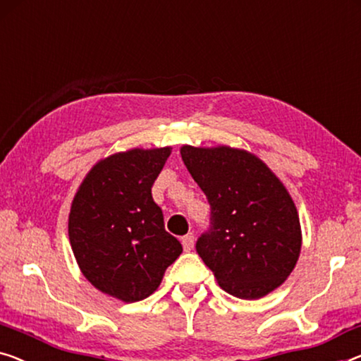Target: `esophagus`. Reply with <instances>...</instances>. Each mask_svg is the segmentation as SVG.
Listing matches in <instances>:
<instances>
[{"label":"esophagus","instance_id":"34e87169","mask_svg":"<svg viewBox=\"0 0 361 361\" xmlns=\"http://www.w3.org/2000/svg\"><path fill=\"white\" fill-rule=\"evenodd\" d=\"M181 245L183 248H185V251H191L192 246H195V235H185L181 238Z\"/></svg>","mask_w":361,"mask_h":361}]
</instances>
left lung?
I'll list each match as a JSON object with an SVG mask.
<instances>
[{"label":"left lung","instance_id":"8db88e82","mask_svg":"<svg viewBox=\"0 0 361 361\" xmlns=\"http://www.w3.org/2000/svg\"><path fill=\"white\" fill-rule=\"evenodd\" d=\"M188 171L211 204V227L196 251L220 287L256 300L285 282L297 264V207L269 166L241 149L181 147Z\"/></svg>","mask_w":361,"mask_h":361}]
</instances>
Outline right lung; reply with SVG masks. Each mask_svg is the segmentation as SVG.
<instances>
[{
    "label": "right lung",
    "mask_w": 361,
    "mask_h": 361,
    "mask_svg": "<svg viewBox=\"0 0 361 361\" xmlns=\"http://www.w3.org/2000/svg\"><path fill=\"white\" fill-rule=\"evenodd\" d=\"M170 154V147L131 149L100 160L69 212V241L84 277L126 303L152 295L183 251L152 199Z\"/></svg>",
    "instance_id": "right-lung-1"
}]
</instances>
